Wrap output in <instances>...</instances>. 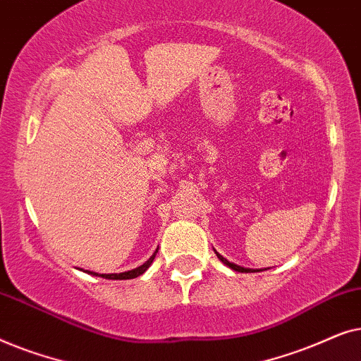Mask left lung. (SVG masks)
<instances>
[{
  "instance_id": "left-lung-1",
  "label": "left lung",
  "mask_w": 361,
  "mask_h": 361,
  "mask_svg": "<svg viewBox=\"0 0 361 361\" xmlns=\"http://www.w3.org/2000/svg\"><path fill=\"white\" fill-rule=\"evenodd\" d=\"M214 251H215V255H216V258H219L221 263H224L225 266H228L230 269H233V271H238V273H258V271H261V269H251V268H243V266H240V264H235V263H231V261H228L226 258H224V256H221L219 251H216L215 248H214Z\"/></svg>"
}]
</instances>
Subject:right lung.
<instances>
[{
  "label": "right lung",
  "instance_id": "obj_1",
  "mask_svg": "<svg viewBox=\"0 0 361 361\" xmlns=\"http://www.w3.org/2000/svg\"><path fill=\"white\" fill-rule=\"evenodd\" d=\"M156 253H157V250L154 251V253H152V256H151L149 259L146 261V263H142L141 266H137V268L131 269V271H125V273L100 274V273H95V271H85V269H80V271H85V273H88V274L98 276V278H105V279H120V281H121V279H133V278H137V276H141L147 268H149V266L152 264V261H154V258H156Z\"/></svg>",
  "mask_w": 361,
  "mask_h": 361
}]
</instances>
